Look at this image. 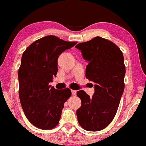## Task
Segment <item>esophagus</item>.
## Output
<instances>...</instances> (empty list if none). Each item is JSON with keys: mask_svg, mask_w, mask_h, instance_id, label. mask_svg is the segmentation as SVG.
<instances>
[{"mask_svg": "<svg viewBox=\"0 0 146 146\" xmlns=\"http://www.w3.org/2000/svg\"><path fill=\"white\" fill-rule=\"evenodd\" d=\"M76 94V90H72V96H75Z\"/></svg>", "mask_w": 146, "mask_h": 146, "instance_id": "1", "label": "esophagus"}]
</instances>
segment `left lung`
<instances>
[{
	"label": "left lung",
	"mask_w": 146,
	"mask_h": 146,
	"mask_svg": "<svg viewBox=\"0 0 146 146\" xmlns=\"http://www.w3.org/2000/svg\"><path fill=\"white\" fill-rule=\"evenodd\" d=\"M76 48L89 61L85 76L95 84L92 97L83 90L77 92L81 100L76 111L78 124L86 131H101L113 119L124 90L123 53L113 42L101 37L79 43Z\"/></svg>",
	"instance_id": "obj_1"
}]
</instances>
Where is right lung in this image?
Masks as SVG:
<instances>
[{
	"mask_svg": "<svg viewBox=\"0 0 146 146\" xmlns=\"http://www.w3.org/2000/svg\"><path fill=\"white\" fill-rule=\"evenodd\" d=\"M76 44L48 35L33 42L22 54L18 74L19 97L26 117L37 128L50 130L59 124L72 92L69 88L56 90L49 83L57 73L59 56Z\"/></svg>",
	"mask_w": 146,
	"mask_h": 146,
	"instance_id": "add662e5",
	"label": "right lung"
}]
</instances>
